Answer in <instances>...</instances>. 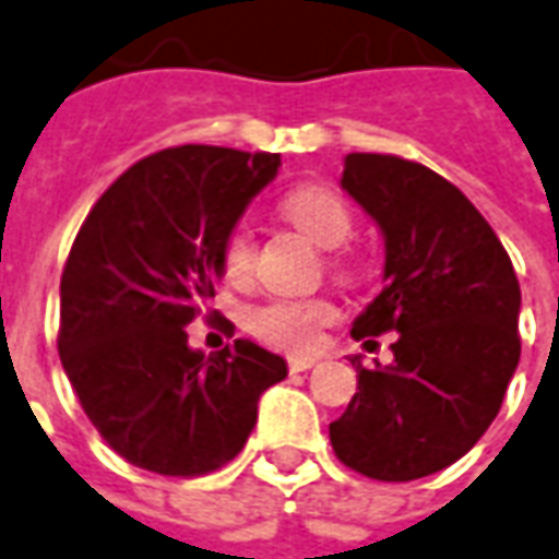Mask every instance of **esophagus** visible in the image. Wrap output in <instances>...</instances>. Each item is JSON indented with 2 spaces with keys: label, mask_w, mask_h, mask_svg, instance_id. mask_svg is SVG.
<instances>
[{
  "label": "esophagus",
  "mask_w": 559,
  "mask_h": 559,
  "mask_svg": "<svg viewBox=\"0 0 559 559\" xmlns=\"http://www.w3.org/2000/svg\"><path fill=\"white\" fill-rule=\"evenodd\" d=\"M311 366H318V360H314V357H290V360H287V369H290L293 374L308 372Z\"/></svg>",
  "instance_id": "1"
}]
</instances>
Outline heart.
<instances>
[{
	"label": "heart",
	"mask_w": 559,
	"mask_h": 559,
	"mask_svg": "<svg viewBox=\"0 0 559 559\" xmlns=\"http://www.w3.org/2000/svg\"><path fill=\"white\" fill-rule=\"evenodd\" d=\"M281 217L296 226L302 236L314 241L318 248H326V269L335 278H354V260L342 248L354 233V212L342 193H335L326 185H299L290 193H284L278 202ZM257 263V241L245 224H236L221 241V269L226 281L241 284L251 278ZM338 318V311L330 299H269L257 306L248 318L251 333L281 350L306 354L318 345L320 330L330 326Z\"/></svg>",
	"instance_id": "b5f03b06"
}]
</instances>
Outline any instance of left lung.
I'll return each instance as SVG.
<instances>
[{"label": "left lung", "mask_w": 559, "mask_h": 559, "mask_svg": "<svg viewBox=\"0 0 559 559\" xmlns=\"http://www.w3.org/2000/svg\"><path fill=\"white\" fill-rule=\"evenodd\" d=\"M342 187L384 233V290L350 335L400 333L393 362L366 369L330 424L347 469L415 481L451 466L499 415L521 360V287L481 212L415 159L347 154Z\"/></svg>", "instance_id": "1"}]
</instances>
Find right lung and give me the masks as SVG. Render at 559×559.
I'll return each instance as SVG.
<instances>
[{
  "label": "right lung",
  "instance_id": "obj_1",
  "mask_svg": "<svg viewBox=\"0 0 559 559\" xmlns=\"http://www.w3.org/2000/svg\"><path fill=\"white\" fill-rule=\"evenodd\" d=\"M278 154L181 144L139 159L81 224L60 278L62 369L108 448L139 469L197 478L239 454L287 362L248 338L217 354L187 323L224 275L221 241Z\"/></svg>",
  "mask_w": 559,
  "mask_h": 559
}]
</instances>
